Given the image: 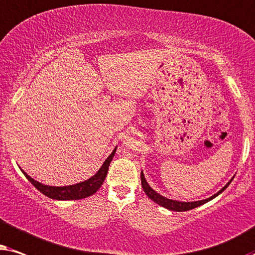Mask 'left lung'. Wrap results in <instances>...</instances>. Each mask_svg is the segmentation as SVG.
I'll use <instances>...</instances> for the list:
<instances>
[{
  "instance_id": "8db88e82",
  "label": "left lung",
  "mask_w": 255,
  "mask_h": 255,
  "mask_svg": "<svg viewBox=\"0 0 255 255\" xmlns=\"http://www.w3.org/2000/svg\"><path fill=\"white\" fill-rule=\"evenodd\" d=\"M232 179H233V177L230 179L229 183H227V184L224 186L223 189H220L218 192L215 193V195L211 197H209V198L203 199V201H196V202H181V201H174V199H169V198H167V197L159 195L158 192H156L155 190L148 184L147 179L144 178L143 171L141 170V184H142V188H143V191L145 192V195H147L152 202H155L156 204H158V205L163 206V208L170 210V211H177V212L189 211V210L198 208V206H201L203 204H205V203L212 201L213 198H216L217 196L220 195V193H222L224 190H225L227 186L230 185V183L232 182Z\"/></svg>"
}]
</instances>
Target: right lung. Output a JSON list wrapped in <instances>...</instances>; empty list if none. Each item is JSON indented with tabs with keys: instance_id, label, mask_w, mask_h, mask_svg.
I'll return each mask as SVG.
<instances>
[{
	"instance_id": "obj_1",
	"label": "right lung",
	"mask_w": 255,
	"mask_h": 255,
	"mask_svg": "<svg viewBox=\"0 0 255 255\" xmlns=\"http://www.w3.org/2000/svg\"><path fill=\"white\" fill-rule=\"evenodd\" d=\"M117 148H114V150L111 152L110 156L105 159L99 170H98L96 174H94L92 177H90L86 181L77 183V184L72 185H64V186H51V185H45L42 184V183L37 182L32 177L26 174V172L21 169V171L24 174V176L28 178V181L35 186V188L49 197V198L57 199V201H78V199L86 198V197L92 196L93 193H96L98 190L100 189V186L103 185V183L106 178L107 172H108V167H110L112 159H113L115 151H117Z\"/></svg>"
}]
</instances>
